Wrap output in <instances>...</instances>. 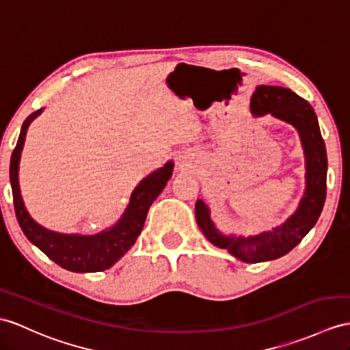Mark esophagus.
<instances>
[{
  "label": "esophagus",
  "instance_id": "1",
  "mask_svg": "<svg viewBox=\"0 0 350 350\" xmlns=\"http://www.w3.org/2000/svg\"><path fill=\"white\" fill-rule=\"evenodd\" d=\"M193 157H190V154H180L178 156V165L181 167H191L193 165Z\"/></svg>",
  "mask_w": 350,
  "mask_h": 350
}]
</instances>
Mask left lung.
<instances>
[{
	"mask_svg": "<svg viewBox=\"0 0 350 350\" xmlns=\"http://www.w3.org/2000/svg\"><path fill=\"white\" fill-rule=\"evenodd\" d=\"M251 113L255 117L271 114L293 124L300 135L306 157V190L297 211L284 224L257 236H226L212 223L209 208L203 200L196 202L194 214L206 239L218 248L227 250L245 262L276 260L301 242L317 224L327 196V150L318 118L312 105L291 89L258 86L251 98Z\"/></svg>",
	"mask_w": 350,
	"mask_h": 350,
	"instance_id": "left-lung-1",
	"label": "left lung"
}]
</instances>
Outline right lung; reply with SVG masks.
Listing matches in <instances>:
<instances>
[{"instance_id": "add662e5", "label": "right lung", "mask_w": 350, "mask_h": 350, "mask_svg": "<svg viewBox=\"0 0 350 350\" xmlns=\"http://www.w3.org/2000/svg\"><path fill=\"white\" fill-rule=\"evenodd\" d=\"M41 111L42 108L33 111L23 122L18 144L12 152L10 184L16 218L28 241L61 267L75 271V273L107 270L132 248L136 237L141 234L151 203L156 200L161 190L165 189L169 178L172 176L174 161H167L163 167L154 170L136 185L124 214L105 232L93 236L52 232L31 218L23 204L19 189V161L25 136H27L28 126L33 118L41 114Z\"/></svg>"}]
</instances>
